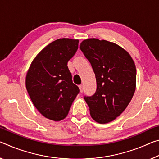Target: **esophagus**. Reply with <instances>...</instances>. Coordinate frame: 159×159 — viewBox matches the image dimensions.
I'll return each mask as SVG.
<instances>
[{"mask_svg": "<svg viewBox=\"0 0 159 159\" xmlns=\"http://www.w3.org/2000/svg\"><path fill=\"white\" fill-rule=\"evenodd\" d=\"M79 89H80V92H83V91H84V85H79Z\"/></svg>", "mask_w": 159, "mask_h": 159, "instance_id": "34e87169", "label": "esophagus"}]
</instances>
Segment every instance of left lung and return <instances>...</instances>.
<instances>
[{"instance_id": "1", "label": "left lung", "mask_w": 159, "mask_h": 159, "mask_svg": "<svg viewBox=\"0 0 159 159\" xmlns=\"http://www.w3.org/2000/svg\"><path fill=\"white\" fill-rule=\"evenodd\" d=\"M80 49L96 78V92L84 98L90 116L100 124L112 122L124 112L134 94L137 70L134 60L122 47L104 39H85Z\"/></svg>"}]
</instances>
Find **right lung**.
Instances as JSON below:
<instances>
[{"label": "right lung", "mask_w": 159, "mask_h": 159, "mask_svg": "<svg viewBox=\"0 0 159 159\" xmlns=\"http://www.w3.org/2000/svg\"><path fill=\"white\" fill-rule=\"evenodd\" d=\"M79 39L61 38L47 45L30 64L25 85L32 103L47 119L68 115L80 90L72 81L67 63L79 48Z\"/></svg>", "instance_id": "1"}]
</instances>
